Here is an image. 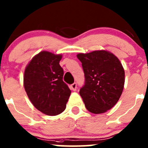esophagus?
Returning <instances> with one entry per match:
<instances>
[{
  "instance_id": "34e87169",
  "label": "esophagus",
  "mask_w": 148,
  "mask_h": 148,
  "mask_svg": "<svg viewBox=\"0 0 148 148\" xmlns=\"http://www.w3.org/2000/svg\"><path fill=\"white\" fill-rule=\"evenodd\" d=\"M71 89H72L73 91H76V89H77V84H76L75 82H74L73 84H71Z\"/></svg>"
}]
</instances>
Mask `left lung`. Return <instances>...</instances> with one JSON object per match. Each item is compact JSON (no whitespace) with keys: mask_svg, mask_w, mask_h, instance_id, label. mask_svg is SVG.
<instances>
[{"mask_svg":"<svg viewBox=\"0 0 148 148\" xmlns=\"http://www.w3.org/2000/svg\"><path fill=\"white\" fill-rule=\"evenodd\" d=\"M84 73V84L79 95L86 108L94 114L110 110L122 95L124 71L114 54L105 50L78 54Z\"/></svg>","mask_w":148,"mask_h":148,"instance_id":"8db88e82","label":"left lung"}]
</instances>
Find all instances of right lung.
<instances>
[{"label": "right lung", "instance_id": "1", "mask_svg": "<svg viewBox=\"0 0 148 148\" xmlns=\"http://www.w3.org/2000/svg\"><path fill=\"white\" fill-rule=\"evenodd\" d=\"M61 57L43 51L25 69V91L33 105L47 115H56L65 110L71 93L63 81L64 70L59 65Z\"/></svg>", "mask_w": 148, "mask_h": 148}]
</instances>
